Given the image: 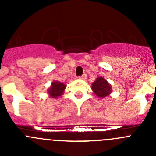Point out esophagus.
Masks as SVG:
<instances>
[{
  "label": "esophagus",
  "instance_id": "1",
  "mask_svg": "<svg viewBox=\"0 0 156 156\" xmlns=\"http://www.w3.org/2000/svg\"><path fill=\"white\" fill-rule=\"evenodd\" d=\"M79 79L83 80H87V75H86V74H83V75L79 77Z\"/></svg>",
  "mask_w": 156,
  "mask_h": 156
}]
</instances>
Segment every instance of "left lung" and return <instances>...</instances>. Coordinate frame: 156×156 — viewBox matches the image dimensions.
I'll return each instance as SVG.
<instances>
[{
  "label": "left lung",
  "instance_id": "obj_1",
  "mask_svg": "<svg viewBox=\"0 0 156 156\" xmlns=\"http://www.w3.org/2000/svg\"><path fill=\"white\" fill-rule=\"evenodd\" d=\"M91 89L94 94L100 99L107 97L112 93V86L103 76L96 78L92 83Z\"/></svg>",
  "mask_w": 156,
  "mask_h": 156
}]
</instances>
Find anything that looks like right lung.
<instances>
[{"label": "right lung", "mask_w": 156, "mask_h": 156, "mask_svg": "<svg viewBox=\"0 0 156 156\" xmlns=\"http://www.w3.org/2000/svg\"><path fill=\"white\" fill-rule=\"evenodd\" d=\"M66 85L63 83L60 82V81H53L52 82L51 85L47 90V93L49 96L54 99H57L58 97L61 96L63 94L66 89Z\"/></svg>", "instance_id": "right-lung-1"}]
</instances>
